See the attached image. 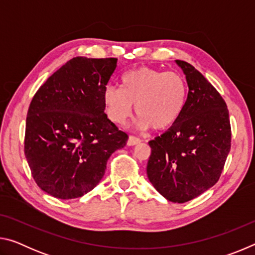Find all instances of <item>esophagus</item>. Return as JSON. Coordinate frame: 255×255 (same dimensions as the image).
<instances>
[{
	"mask_svg": "<svg viewBox=\"0 0 255 255\" xmlns=\"http://www.w3.org/2000/svg\"><path fill=\"white\" fill-rule=\"evenodd\" d=\"M140 141H141L140 138H138V137H135V136L130 135V136H129V138H128V140H127V145H128V146H133V145L139 144Z\"/></svg>",
	"mask_w": 255,
	"mask_h": 255,
	"instance_id": "obj_1",
	"label": "esophagus"
}]
</instances>
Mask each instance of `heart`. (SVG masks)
I'll return each mask as SVG.
<instances>
[{"mask_svg":"<svg viewBox=\"0 0 255 255\" xmlns=\"http://www.w3.org/2000/svg\"><path fill=\"white\" fill-rule=\"evenodd\" d=\"M188 83L178 72L141 66L125 73L122 89L107 86L103 101L107 115L116 124L125 123L132 105L141 128L165 130L178 122L187 105Z\"/></svg>","mask_w":255,"mask_h":255,"instance_id":"obj_1","label":"heart"}]
</instances>
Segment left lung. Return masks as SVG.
<instances>
[{
	"instance_id": "8db88e82",
	"label": "left lung",
	"mask_w": 255,
	"mask_h": 255,
	"mask_svg": "<svg viewBox=\"0 0 255 255\" xmlns=\"http://www.w3.org/2000/svg\"><path fill=\"white\" fill-rule=\"evenodd\" d=\"M176 64L189 86L187 105L178 122L148 143L147 176L164 198L183 204L221 178L232 130L226 102L217 90L191 64Z\"/></svg>"
}]
</instances>
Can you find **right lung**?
Returning <instances> with one entry per match:
<instances>
[{
  "label": "right lung",
  "instance_id": "right-lung-1",
  "mask_svg": "<svg viewBox=\"0 0 255 255\" xmlns=\"http://www.w3.org/2000/svg\"><path fill=\"white\" fill-rule=\"evenodd\" d=\"M117 58L74 57L56 71L30 102L24 155L41 190L59 199L97 187L107 161L128 135L108 119L103 92Z\"/></svg>",
  "mask_w": 255,
  "mask_h": 255
}]
</instances>
